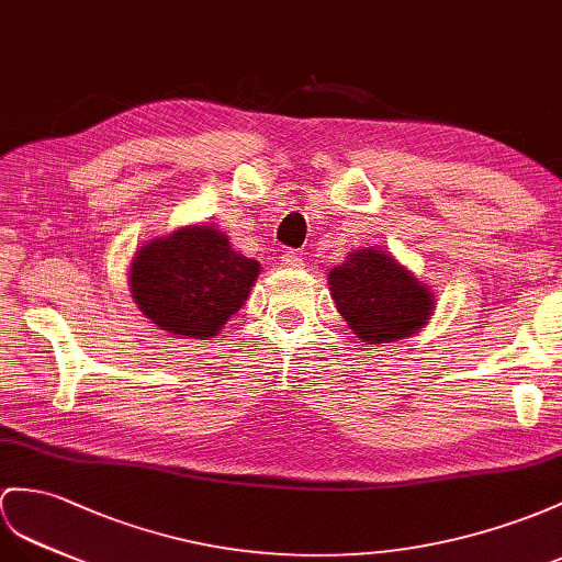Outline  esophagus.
I'll return each instance as SVG.
<instances>
[{"label": "esophagus", "instance_id": "1", "mask_svg": "<svg viewBox=\"0 0 562 562\" xmlns=\"http://www.w3.org/2000/svg\"><path fill=\"white\" fill-rule=\"evenodd\" d=\"M281 267L285 269H303V257H300L297 252H283L281 255Z\"/></svg>", "mask_w": 562, "mask_h": 562}]
</instances>
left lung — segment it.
<instances>
[{
	"mask_svg": "<svg viewBox=\"0 0 562 562\" xmlns=\"http://www.w3.org/2000/svg\"><path fill=\"white\" fill-rule=\"evenodd\" d=\"M334 303L360 344H393L419 334L436 310L434 291L381 248L348 252L328 271Z\"/></svg>",
	"mask_w": 562,
	"mask_h": 562,
	"instance_id": "left-lung-1",
	"label": "left lung"
}]
</instances>
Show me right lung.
Wrapping results in <instances>:
<instances>
[{
    "label": "right lung",
    "instance_id": "obj_1",
    "mask_svg": "<svg viewBox=\"0 0 562 562\" xmlns=\"http://www.w3.org/2000/svg\"><path fill=\"white\" fill-rule=\"evenodd\" d=\"M259 271L257 259L236 250L222 228L188 224L135 250L128 285L161 331L210 340L245 305Z\"/></svg>",
    "mask_w": 562,
    "mask_h": 562
}]
</instances>
